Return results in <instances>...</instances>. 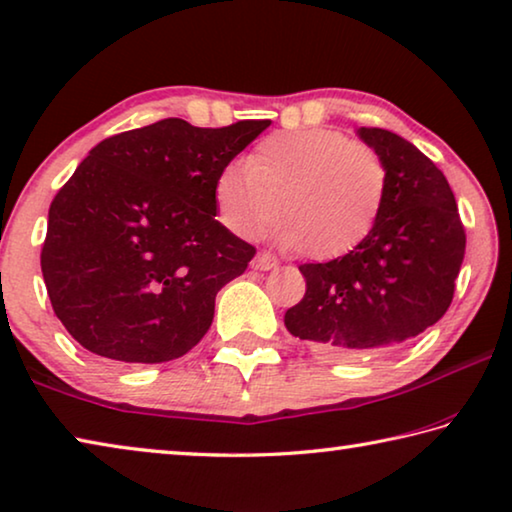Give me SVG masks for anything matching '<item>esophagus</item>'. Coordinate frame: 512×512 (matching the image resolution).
Returning <instances> with one entry per match:
<instances>
[{
  "instance_id": "34e87169",
  "label": "esophagus",
  "mask_w": 512,
  "mask_h": 512,
  "mask_svg": "<svg viewBox=\"0 0 512 512\" xmlns=\"http://www.w3.org/2000/svg\"><path fill=\"white\" fill-rule=\"evenodd\" d=\"M254 267L256 270H274V267H279V261L272 254H267V251H261V254L254 258Z\"/></svg>"
}]
</instances>
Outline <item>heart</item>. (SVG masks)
I'll return each mask as SVG.
<instances>
[{"mask_svg":"<svg viewBox=\"0 0 512 512\" xmlns=\"http://www.w3.org/2000/svg\"><path fill=\"white\" fill-rule=\"evenodd\" d=\"M389 171L373 146L334 128L283 130L251 148L215 180V206L226 229L258 238L279 217L277 240L329 261L373 233L387 199Z\"/></svg>","mask_w":512,"mask_h":512,"instance_id":"obj_1","label":"heart"}]
</instances>
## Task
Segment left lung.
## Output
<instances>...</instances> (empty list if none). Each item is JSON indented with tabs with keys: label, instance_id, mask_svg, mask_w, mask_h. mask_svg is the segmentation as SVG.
Segmentation results:
<instances>
[{
	"label": "left lung",
	"instance_id": "1",
	"mask_svg": "<svg viewBox=\"0 0 512 512\" xmlns=\"http://www.w3.org/2000/svg\"><path fill=\"white\" fill-rule=\"evenodd\" d=\"M359 137L387 164L382 215L350 254L300 265L306 293L283 318L325 359L387 352L435 325L465 258V226L435 162L389 130L361 128Z\"/></svg>",
	"mask_w": 512,
	"mask_h": 512
}]
</instances>
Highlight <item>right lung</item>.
Instances as JSON below:
<instances>
[{"mask_svg": "<svg viewBox=\"0 0 512 512\" xmlns=\"http://www.w3.org/2000/svg\"><path fill=\"white\" fill-rule=\"evenodd\" d=\"M267 125L162 119L91 148L52 199L41 251L52 309L82 348L160 364L201 341L219 288L256 254L215 219V180Z\"/></svg>", "mask_w": 512, "mask_h": 512, "instance_id": "1", "label": "right lung"}]
</instances>
